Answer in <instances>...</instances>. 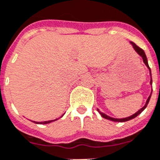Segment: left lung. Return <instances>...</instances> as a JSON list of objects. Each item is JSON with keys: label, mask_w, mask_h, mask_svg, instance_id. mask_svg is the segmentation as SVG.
<instances>
[{"label": "left lung", "mask_w": 160, "mask_h": 160, "mask_svg": "<svg viewBox=\"0 0 160 160\" xmlns=\"http://www.w3.org/2000/svg\"><path fill=\"white\" fill-rule=\"evenodd\" d=\"M130 43L132 44V46H133V48H134V50L137 52V53H138V55L141 56L142 57V58H143V62H144V64H145L146 66H147V68H148V70H149V74H150V84L152 85V76H151V70L150 68H149V67H148V60H147V58H146V55L145 53H144V52H143V50L142 49V48H138V46L136 45L135 43L133 42H130ZM151 94H152V92H151L150 95H149V97L148 98V99H147V101H146V103L145 105L143 106L142 108H140V109L138 110V112H135L134 114L131 115V116H129V117H127V118H111L109 117V116H108L107 114H105V113H103V112H100L99 109H98V112H99L100 114H101V116H102V118H106V119H108V120H111V121H114V122H126V121H128V120H131L133 119V118H136L137 116H138V114H140L141 112H143V110L145 109L146 107H147V105H148V102H149V99H150L151 98Z\"/></svg>", "instance_id": "8db88e82"}]
</instances>
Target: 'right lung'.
<instances>
[{"label":"right lung","mask_w":160,"mask_h":160,"mask_svg":"<svg viewBox=\"0 0 160 160\" xmlns=\"http://www.w3.org/2000/svg\"><path fill=\"white\" fill-rule=\"evenodd\" d=\"M58 118L54 120H49V121H44V122H35V121H33V122H36V123H38V124H47V123H49V122H52L53 121H56V120H58Z\"/></svg>","instance_id":"1"}]
</instances>
